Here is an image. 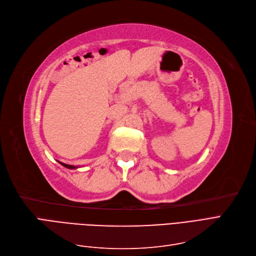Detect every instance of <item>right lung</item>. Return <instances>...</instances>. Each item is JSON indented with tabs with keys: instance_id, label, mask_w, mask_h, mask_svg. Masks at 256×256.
I'll use <instances>...</instances> for the list:
<instances>
[{
	"instance_id": "add662e5",
	"label": "right lung",
	"mask_w": 256,
	"mask_h": 256,
	"mask_svg": "<svg viewBox=\"0 0 256 256\" xmlns=\"http://www.w3.org/2000/svg\"><path fill=\"white\" fill-rule=\"evenodd\" d=\"M63 166H65V168H77V166H70V164H63V162H60Z\"/></svg>"
}]
</instances>
